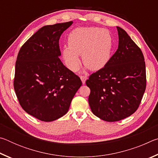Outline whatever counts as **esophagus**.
Here are the masks:
<instances>
[{"instance_id":"34e87169","label":"esophagus","mask_w":158,"mask_h":158,"mask_svg":"<svg viewBox=\"0 0 158 158\" xmlns=\"http://www.w3.org/2000/svg\"><path fill=\"white\" fill-rule=\"evenodd\" d=\"M80 78H81V81L83 83V84H84L85 83V80L87 79V77L85 76V75H81V77H80Z\"/></svg>"}]
</instances>
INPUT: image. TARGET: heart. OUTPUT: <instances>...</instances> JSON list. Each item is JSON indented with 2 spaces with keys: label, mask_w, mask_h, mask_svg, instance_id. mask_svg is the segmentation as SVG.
Segmentation results:
<instances>
[{
  "label": "heart",
  "mask_w": 158,
  "mask_h": 158,
  "mask_svg": "<svg viewBox=\"0 0 158 158\" xmlns=\"http://www.w3.org/2000/svg\"><path fill=\"white\" fill-rule=\"evenodd\" d=\"M68 47L62 49L66 66L76 72L80 65L79 55L82 54L84 65L92 70L103 68L111 56L112 38L105 29L98 27L78 28L68 36Z\"/></svg>",
  "instance_id": "obj_1"
}]
</instances>
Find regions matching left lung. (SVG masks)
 Instances as JSON below:
<instances>
[{"label": "left lung", "mask_w": 158, "mask_h": 158, "mask_svg": "<svg viewBox=\"0 0 158 158\" xmlns=\"http://www.w3.org/2000/svg\"><path fill=\"white\" fill-rule=\"evenodd\" d=\"M118 48L105 67L90 74L89 103L96 116L118 121L137 111L146 86L143 53L123 29L117 27Z\"/></svg>", "instance_id": "left-lung-1"}]
</instances>
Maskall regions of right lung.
<instances>
[{"label":"right lung","mask_w":158,"mask_h":158,"mask_svg":"<svg viewBox=\"0 0 158 158\" xmlns=\"http://www.w3.org/2000/svg\"><path fill=\"white\" fill-rule=\"evenodd\" d=\"M73 23L43 26L18 53L14 79L16 95L23 110L42 121L64 116L82 84L59 58L60 37Z\"/></svg>","instance_id":"obj_1"}]
</instances>
